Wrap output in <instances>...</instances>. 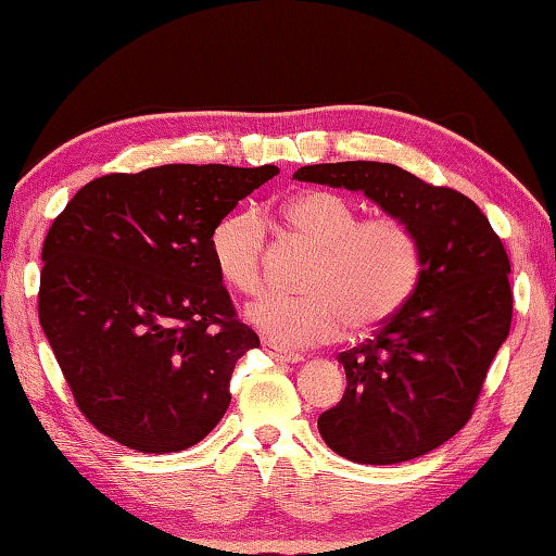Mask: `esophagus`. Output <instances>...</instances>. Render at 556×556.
Instances as JSON below:
<instances>
[{
  "mask_svg": "<svg viewBox=\"0 0 556 556\" xmlns=\"http://www.w3.org/2000/svg\"><path fill=\"white\" fill-rule=\"evenodd\" d=\"M261 346H263V352L276 358V362H283V364H298V362H303V354L290 352V349L280 346V344H276V342H270V339H263Z\"/></svg>",
  "mask_w": 556,
  "mask_h": 556,
  "instance_id": "esophagus-1",
  "label": "esophagus"
}]
</instances>
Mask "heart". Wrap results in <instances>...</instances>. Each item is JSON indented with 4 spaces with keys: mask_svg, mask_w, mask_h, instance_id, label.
I'll list each match as a JSON object with an SVG mask.
<instances>
[{
    "mask_svg": "<svg viewBox=\"0 0 556 556\" xmlns=\"http://www.w3.org/2000/svg\"><path fill=\"white\" fill-rule=\"evenodd\" d=\"M290 229L319 249L305 280L307 295H263L247 319L280 346L332 342L349 325L354 334L393 319L413 298L422 251L397 214L362 219L354 202L329 190H307L286 202ZM266 224L256 210H233L214 224L210 253L219 278L243 295L263 286Z\"/></svg>",
    "mask_w": 556,
    "mask_h": 556,
    "instance_id": "1",
    "label": "heart"
}]
</instances>
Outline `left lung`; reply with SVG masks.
<instances>
[{"instance_id": "1", "label": "left lung", "mask_w": 556, "mask_h": 556, "mask_svg": "<svg viewBox=\"0 0 556 556\" xmlns=\"http://www.w3.org/2000/svg\"><path fill=\"white\" fill-rule=\"evenodd\" d=\"M298 180L362 190L417 233L422 273L393 319L337 356L346 391L319 415L332 452L356 464H401L437 450L473 415L510 332V261L485 214L444 185L391 163L305 165Z\"/></svg>"}]
</instances>
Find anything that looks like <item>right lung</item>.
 Listing matches in <instances>:
<instances>
[{
    "instance_id": "1",
    "label": "right lung",
    "mask_w": 556,
    "mask_h": 556,
    "mask_svg": "<svg viewBox=\"0 0 556 556\" xmlns=\"http://www.w3.org/2000/svg\"><path fill=\"white\" fill-rule=\"evenodd\" d=\"M276 165L170 163L87 182L41 251L38 319L75 405L143 454L204 440L258 346L214 268L210 233Z\"/></svg>"
}]
</instances>
